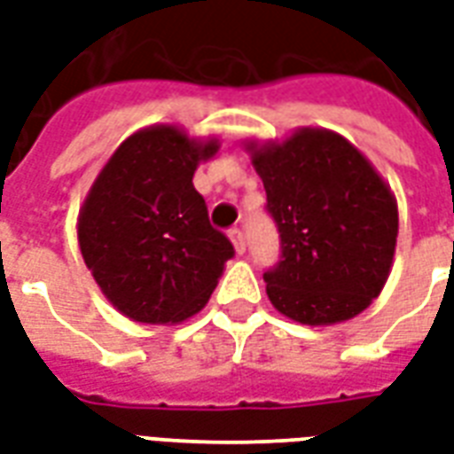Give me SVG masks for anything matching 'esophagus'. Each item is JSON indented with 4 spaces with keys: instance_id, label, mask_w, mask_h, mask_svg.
Wrapping results in <instances>:
<instances>
[{
    "instance_id": "esophagus-1",
    "label": "esophagus",
    "mask_w": 454,
    "mask_h": 454,
    "mask_svg": "<svg viewBox=\"0 0 454 454\" xmlns=\"http://www.w3.org/2000/svg\"><path fill=\"white\" fill-rule=\"evenodd\" d=\"M228 238L233 240L238 255H243V253H246V236H243V231H240V228H231V231H228Z\"/></svg>"
}]
</instances>
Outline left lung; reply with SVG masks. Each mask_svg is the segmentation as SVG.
Listing matches in <instances>:
<instances>
[{"instance_id": "1", "label": "left lung", "mask_w": 454, "mask_h": 454, "mask_svg": "<svg viewBox=\"0 0 454 454\" xmlns=\"http://www.w3.org/2000/svg\"><path fill=\"white\" fill-rule=\"evenodd\" d=\"M253 148L279 231V260L267 270V296L299 324L357 316L387 282L399 233L396 201L367 158L321 129Z\"/></svg>"}]
</instances>
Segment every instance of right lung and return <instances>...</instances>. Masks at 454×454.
Masks as SVG:
<instances>
[{
    "mask_svg": "<svg viewBox=\"0 0 454 454\" xmlns=\"http://www.w3.org/2000/svg\"><path fill=\"white\" fill-rule=\"evenodd\" d=\"M216 140L175 126L126 138L80 211V247L104 296L140 324H177L204 309L233 243L211 226L192 177Z\"/></svg>",
    "mask_w": 454,
    "mask_h": 454,
    "instance_id": "obj_1",
    "label": "right lung"
}]
</instances>
